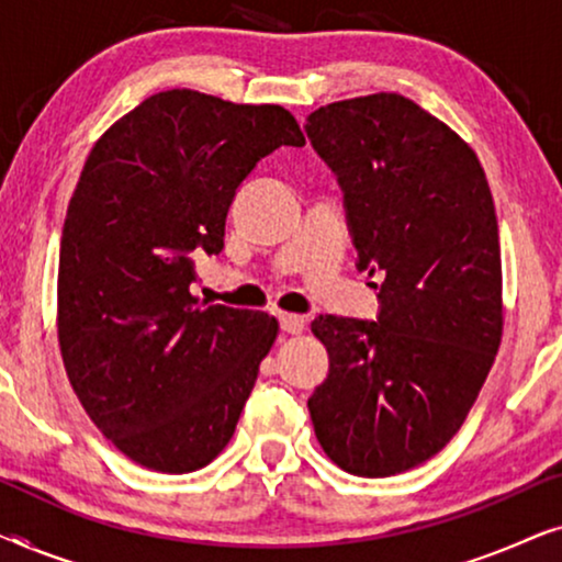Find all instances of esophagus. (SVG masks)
Wrapping results in <instances>:
<instances>
[{
  "instance_id": "34e87169",
  "label": "esophagus",
  "mask_w": 562,
  "mask_h": 562,
  "mask_svg": "<svg viewBox=\"0 0 562 562\" xmlns=\"http://www.w3.org/2000/svg\"><path fill=\"white\" fill-rule=\"evenodd\" d=\"M279 325H281L283 333L299 335V333H302V329H304V317H299V314L281 312V314H279Z\"/></svg>"
}]
</instances>
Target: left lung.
Segmentation results:
<instances>
[{
  "label": "left lung",
  "instance_id": "obj_1",
  "mask_svg": "<svg viewBox=\"0 0 562 562\" xmlns=\"http://www.w3.org/2000/svg\"><path fill=\"white\" fill-rule=\"evenodd\" d=\"M358 250L381 273L379 322L319 314L329 373L314 435L352 475L386 479L437 456L463 425L502 345L494 196L471 145L402 94L342 99L306 117Z\"/></svg>",
  "mask_w": 562,
  "mask_h": 562
}]
</instances>
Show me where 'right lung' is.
Instances as JSON below:
<instances>
[{"instance_id": "add662e5", "label": "right lung", "mask_w": 562, "mask_h": 562, "mask_svg": "<svg viewBox=\"0 0 562 562\" xmlns=\"http://www.w3.org/2000/svg\"><path fill=\"white\" fill-rule=\"evenodd\" d=\"M302 148L279 104L160 91L91 148L58 258V345L91 422L137 465L191 473L225 450L279 335L263 312L206 306L194 258L225 248L260 158Z\"/></svg>"}]
</instances>
